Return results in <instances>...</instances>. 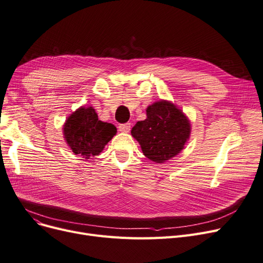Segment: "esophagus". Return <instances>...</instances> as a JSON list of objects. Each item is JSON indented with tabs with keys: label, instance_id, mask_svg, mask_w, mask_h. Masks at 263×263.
Segmentation results:
<instances>
[{
	"label": "esophagus",
	"instance_id": "1",
	"mask_svg": "<svg viewBox=\"0 0 263 263\" xmlns=\"http://www.w3.org/2000/svg\"><path fill=\"white\" fill-rule=\"evenodd\" d=\"M118 129H119V131H120V132H123V133H129V132H130V130H131V124H130V123L119 124Z\"/></svg>",
	"mask_w": 263,
	"mask_h": 263
}]
</instances>
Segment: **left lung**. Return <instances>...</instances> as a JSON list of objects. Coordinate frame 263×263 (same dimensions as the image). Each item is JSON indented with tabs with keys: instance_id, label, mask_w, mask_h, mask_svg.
I'll list each match as a JSON object with an SVG mask.
<instances>
[{
	"instance_id": "1",
	"label": "left lung",
	"mask_w": 263,
	"mask_h": 263,
	"mask_svg": "<svg viewBox=\"0 0 263 263\" xmlns=\"http://www.w3.org/2000/svg\"><path fill=\"white\" fill-rule=\"evenodd\" d=\"M146 116L131 130L145 157L163 163L184 149L191 134V123L184 111L171 101L160 100L146 108Z\"/></svg>"
}]
</instances>
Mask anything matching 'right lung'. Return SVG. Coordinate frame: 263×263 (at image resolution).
I'll return each mask as SVG.
<instances>
[{"label":"right lung","mask_w":263,"mask_h":263,"mask_svg":"<svg viewBox=\"0 0 263 263\" xmlns=\"http://www.w3.org/2000/svg\"><path fill=\"white\" fill-rule=\"evenodd\" d=\"M114 124L101 121L96 109L82 106L73 111L63 124V138L75 155L84 159L99 156L116 135Z\"/></svg>","instance_id":"obj_1"}]
</instances>
